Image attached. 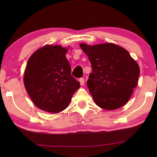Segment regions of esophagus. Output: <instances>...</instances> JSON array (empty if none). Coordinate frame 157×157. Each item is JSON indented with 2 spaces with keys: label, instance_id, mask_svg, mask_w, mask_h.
Masks as SVG:
<instances>
[{
  "label": "esophagus",
  "instance_id": "1",
  "mask_svg": "<svg viewBox=\"0 0 157 157\" xmlns=\"http://www.w3.org/2000/svg\"><path fill=\"white\" fill-rule=\"evenodd\" d=\"M84 78H81L80 79H79V82H80V84L81 86H83L84 85Z\"/></svg>",
  "mask_w": 157,
  "mask_h": 157
}]
</instances>
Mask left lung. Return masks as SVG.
<instances>
[{"instance_id":"1","label":"left lung","mask_w":157,"mask_h":157,"mask_svg":"<svg viewBox=\"0 0 157 157\" xmlns=\"http://www.w3.org/2000/svg\"><path fill=\"white\" fill-rule=\"evenodd\" d=\"M80 47L92 66L87 86L96 104L106 110L124 106L138 83V63L126 49L111 43Z\"/></svg>"}]
</instances>
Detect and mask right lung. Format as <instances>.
Instances as JSON below:
<instances>
[{"label":"right lung","mask_w":157,"mask_h":157,"mask_svg":"<svg viewBox=\"0 0 157 157\" xmlns=\"http://www.w3.org/2000/svg\"><path fill=\"white\" fill-rule=\"evenodd\" d=\"M68 48L48 45L34 52L28 61L23 81L38 108L59 113L67 108L80 83L71 76L66 54Z\"/></svg>","instance_id":"obj_1"}]
</instances>
